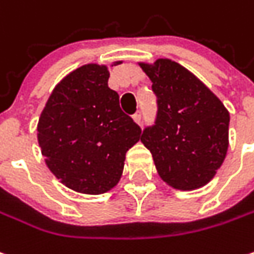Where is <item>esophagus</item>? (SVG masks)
Masks as SVG:
<instances>
[{
	"mask_svg": "<svg viewBox=\"0 0 254 254\" xmlns=\"http://www.w3.org/2000/svg\"><path fill=\"white\" fill-rule=\"evenodd\" d=\"M132 118H133V121H135L138 125H142V112H140V111H136Z\"/></svg>",
	"mask_w": 254,
	"mask_h": 254,
	"instance_id": "1",
	"label": "esophagus"
}]
</instances>
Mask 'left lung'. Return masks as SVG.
<instances>
[{
  "label": "left lung",
  "mask_w": 254,
  "mask_h": 254,
  "mask_svg": "<svg viewBox=\"0 0 254 254\" xmlns=\"http://www.w3.org/2000/svg\"><path fill=\"white\" fill-rule=\"evenodd\" d=\"M152 81L158 112L140 142L150 150L159 176L175 189L203 186L222 166L229 146L230 116L200 79L171 60L139 64Z\"/></svg>",
  "instance_id": "left-lung-1"
}]
</instances>
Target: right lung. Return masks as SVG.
Masks as SVG:
<instances>
[{"label":"right lung","mask_w":254,"mask_h":254,"mask_svg":"<svg viewBox=\"0 0 254 254\" xmlns=\"http://www.w3.org/2000/svg\"><path fill=\"white\" fill-rule=\"evenodd\" d=\"M108 79L105 65L72 71L55 86L39 116L38 143L47 166L75 192L111 190L122 176L127 152L140 139V127L122 112Z\"/></svg>","instance_id":"right-lung-1"}]
</instances>
